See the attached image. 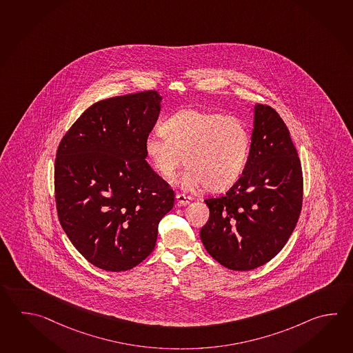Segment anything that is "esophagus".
I'll return each mask as SVG.
<instances>
[{
  "mask_svg": "<svg viewBox=\"0 0 353 353\" xmlns=\"http://www.w3.org/2000/svg\"><path fill=\"white\" fill-rule=\"evenodd\" d=\"M176 199H177V203H179L180 206H186V205H188L190 201L192 200L191 196H188V194H176Z\"/></svg>",
  "mask_w": 353,
  "mask_h": 353,
  "instance_id": "1",
  "label": "esophagus"
}]
</instances>
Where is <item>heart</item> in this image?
<instances>
[{
	"instance_id": "obj_1",
	"label": "heart",
	"mask_w": 353,
	"mask_h": 353,
	"mask_svg": "<svg viewBox=\"0 0 353 353\" xmlns=\"http://www.w3.org/2000/svg\"><path fill=\"white\" fill-rule=\"evenodd\" d=\"M250 145V132L238 117L183 109L145 138L144 150L163 179H172L185 161L183 186L221 192L244 172Z\"/></svg>"
}]
</instances>
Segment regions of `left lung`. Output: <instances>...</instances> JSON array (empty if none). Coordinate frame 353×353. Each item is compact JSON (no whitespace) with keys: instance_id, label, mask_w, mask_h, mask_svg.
Listing matches in <instances>:
<instances>
[{"instance_id":"obj_1","label":"left lung","mask_w":353,"mask_h":353,"mask_svg":"<svg viewBox=\"0 0 353 353\" xmlns=\"http://www.w3.org/2000/svg\"><path fill=\"white\" fill-rule=\"evenodd\" d=\"M303 201L301 159L281 115L255 104L244 172L226 194L205 200V249L231 270H252L281 252L294 230Z\"/></svg>"}]
</instances>
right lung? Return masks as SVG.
Returning <instances> with one entry per match:
<instances>
[{"label": "right lung", "instance_id": "obj_1", "mask_svg": "<svg viewBox=\"0 0 353 353\" xmlns=\"http://www.w3.org/2000/svg\"><path fill=\"white\" fill-rule=\"evenodd\" d=\"M161 101L156 90H147L97 101L59 144V221L75 249L107 272L142 263L173 208V190L147 163L144 150Z\"/></svg>", "mask_w": 353, "mask_h": 353}]
</instances>
